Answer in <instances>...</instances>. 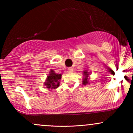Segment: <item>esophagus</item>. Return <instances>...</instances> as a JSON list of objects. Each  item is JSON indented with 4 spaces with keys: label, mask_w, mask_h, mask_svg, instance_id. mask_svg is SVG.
Here are the masks:
<instances>
[{
    "label": "esophagus",
    "mask_w": 133,
    "mask_h": 133,
    "mask_svg": "<svg viewBox=\"0 0 133 133\" xmlns=\"http://www.w3.org/2000/svg\"><path fill=\"white\" fill-rule=\"evenodd\" d=\"M68 71L69 72H72L73 71V68H68Z\"/></svg>",
    "instance_id": "34e87169"
}]
</instances>
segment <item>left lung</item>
<instances>
[{
  "label": "left lung",
  "instance_id": "left-lung-1",
  "mask_svg": "<svg viewBox=\"0 0 133 133\" xmlns=\"http://www.w3.org/2000/svg\"><path fill=\"white\" fill-rule=\"evenodd\" d=\"M83 74H84V76H85V78L83 79V81H82L83 82H82V84H83L84 85L88 84V82H89V81H88V77L89 75V72H87L86 71H85L83 72Z\"/></svg>",
  "mask_w": 133,
  "mask_h": 133
}]
</instances>
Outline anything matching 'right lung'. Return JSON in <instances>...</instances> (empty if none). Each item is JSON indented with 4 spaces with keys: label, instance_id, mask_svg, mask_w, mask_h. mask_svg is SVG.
<instances>
[{
    "label": "right lung",
    "instance_id": "right-lung-1",
    "mask_svg": "<svg viewBox=\"0 0 133 133\" xmlns=\"http://www.w3.org/2000/svg\"><path fill=\"white\" fill-rule=\"evenodd\" d=\"M49 76H47V81L45 82V86L48 89H56L59 86V81L61 79V74H56L54 71H51Z\"/></svg>",
    "mask_w": 133,
    "mask_h": 133
}]
</instances>
